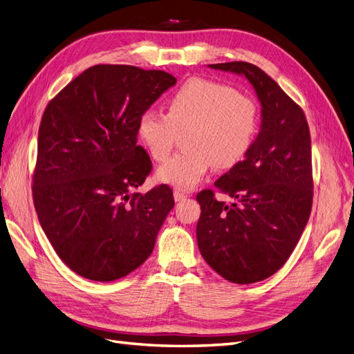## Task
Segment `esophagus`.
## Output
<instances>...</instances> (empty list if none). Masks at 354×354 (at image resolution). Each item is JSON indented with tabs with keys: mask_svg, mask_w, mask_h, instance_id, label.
<instances>
[{
	"mask_svg": "<svg viewBox=\"0 0 354 354\" xmlns=\"http://www.w3.org/2000/svg\"><path fill=\"white\" fill-rule=\"evenodd\" d=\"M187 198H189V195H187V194H185V192H181V190H174V199H176V202H180V201L187 199Z\"/></svg>",
	"mask_w": 354,
	"mask_h": 354,
	"instance_id": "1",
	"label": "esophagus"
}]
</instances>
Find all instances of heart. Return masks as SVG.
<instances>
[{
	"label": "heart",
	"instance_id": "1",
	"mask_svg": "<svg viewBox=\"0 0 354 354\" xmlns=\"http://www.w3.org/2000/svg\"><path fill=\"white\" fill-rule=\"evenodd\" d=\"M187 151L158 169V178L177 190H190L208 171L232 169L248 156L260 130V106L232 85L190 78L169 95L165 113L146 111L137 134L151 156L162 162L185 131Z\"/></svg>",
	"mask_w": 354,
	"mask_h": 354
}]
</instances>
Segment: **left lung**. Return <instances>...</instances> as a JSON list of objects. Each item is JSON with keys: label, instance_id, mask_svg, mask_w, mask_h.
Wrapping results in <instances>:
<instances>
[{"label": "left lung", "instance_id": "1", "mask_svg": "<svg viewBox=\"0 0 354 354\" xmlns=\"http://www.w3.org/2000/svg\"><path fill=\"white\" fill-rule=\"evenodd\" d=\"M209 68L245 75L261 102L263 120L248 156L214 183L238 202L226 205L209 189L196 195L198 246L224 279L254 283L286 263L308 221L313 203L310 130L303 109L260 68L246 62Z\"/></svg>", "mask_w": 354, "mask_h": 354}]
</instances>
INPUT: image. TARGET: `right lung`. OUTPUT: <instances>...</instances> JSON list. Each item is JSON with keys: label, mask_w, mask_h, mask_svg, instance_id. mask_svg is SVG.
<instances>
[{"label": "right lung", "mask_w": 354, "mask_h": 354, "mask_svg": "<svg viewBox=\"0 0 354 354\" xmlns=\"http://www.w3.org/2000/svg\"><path fill=\"white\" fill-rule=\"evenodd\" d=\"M176 82L164 71L95 65L42 115L32 199L56 254L85 279L111 282L142 266L174 207L167 185L134 189L152 171L138 118Z\"/></svg>", "instance_id": "add662e5"}]
</instances>
